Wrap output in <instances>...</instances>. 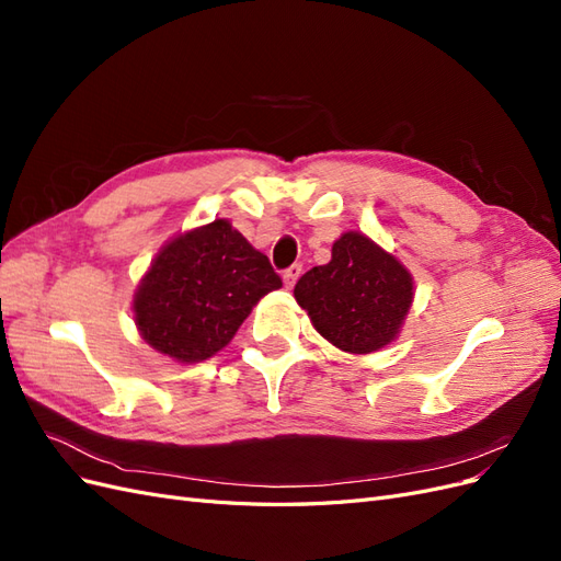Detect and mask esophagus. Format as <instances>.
<instances>
[{"label":"esophagus","instance_id":"34e87169","mask_svg":"<svg viewBox=\"0 0 561 561\" xmlns=\"http://www.w3.org/2000/svg\"><path fill=\"white\" fill-rule=\"evenodd\" d=\"M299 276H301V264H293L290 268H285V271H283V283H285V287H295V283H297Z\"/></svg>","mask_w":561,"mask_h":561}]
</instances>
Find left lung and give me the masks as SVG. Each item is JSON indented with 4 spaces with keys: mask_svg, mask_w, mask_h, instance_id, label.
I'll return each mask as SVG.
<instances>
[{
    "mask_svg": "<svg viewBox=\"0 0 561 561\" xmlns=\"http://www.w3.org/2000/svg\"><path fill=\"white\" fill-rule=\"evenodd\" d=\"M412 297L407 268L355 231L334 241L330 264L313 266L295 285V299L309 311L313 328L348 353L393 342Z\"/></svg>",
    "mask_w": 561,
    "mask_h": 561,
    "instance_id": "left-lung-1",
    "label": "left lung"
}]
</instances>
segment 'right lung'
<instances>
[{"label":"right lung","mask_w":561,"mask_h":561,"mask_svg":"<svg viewBox=\"0 0 561 561\" xmlns=\"http://www.w3.org/2000/svg\"><path fill=\"white\" fill-rule=\"evenodd\" d=\"M280 285L266 254L217 219L157 254L135 293V325L159 353L198 363L225 348L254 304Z\"/></svg>","instance_id":"add662e5"}]
</instances>
